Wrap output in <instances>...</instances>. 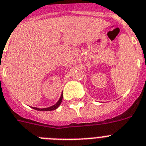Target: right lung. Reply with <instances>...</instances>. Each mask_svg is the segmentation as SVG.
<instances>
[{
  "mask_svg": "<svg viewBox=\"0 0 146 146\" xmlns=\"http://www.w3.org/2000/svg\"><path fill=\"white\" fill-rule=\"evenodd\" d=\"M62 94L61 95V96H60V100L57 102V103L55 104L54 105L50 107V108H42V109H40V108H33L34 110H39V111H50V110H56V108H58L59 106L60 105V104H61V102H62Z\"/></svg>",
  "mask_w": 146,
  "mask_h": 146,
  "instance_id": "obj_1",
  "label": "right lung"
}]
</instances>
